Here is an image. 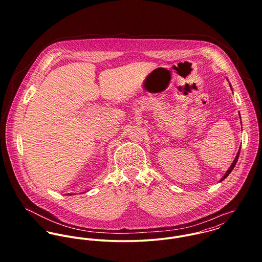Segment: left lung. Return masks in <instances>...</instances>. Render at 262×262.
Wrapping results in <instances>:
<instances>
[{"instance_id": "obj_1", "label": "left lung", "mask_w": 262, "mask_h": 262, "mask_svg": "<svg viewBox=\"0 0 262 262\" xmlns=\"http://www.w3.org/2000/svg\"><path fill=\"white\" fill-rule=\"evenodd\" d=\"M240 149H241V146H240ZM240 149H239V151H238V153H237V155H236V157H235V159H234V161H233V163L231 164V166L229 167V169L227 170V172L225 173L224 177L221 179V182L222 181H224L225 179L230 174V172L233 170V168L235 167V165H236V163H237V160H238V158H239V154H240Z\"/></svg>"}]
</instances>
